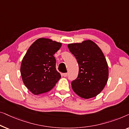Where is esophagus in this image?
Listing matches in <instances>:
<instances>
[{"instance_id":"obj_1","label":"esophagus","mask_w":129,"mask_h":129,"mask_svg":"<svg viewBox=\"0 0 129 129\" xmlns=\"http://www.w3.org/2000/svg\"><path fill=\"white\" fill-rule=\"evenodd\" d=\"M67 75H68V74H67V73L62 74V76H63V77H67Z\"/></svg>"}]
</instances>
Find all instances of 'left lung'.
Instances as JSON below:
<instances>
[{
  "label": "left lung",
  "mask_w": 129,
  "mask_h": 129,
  "mask_svg": "<svg viewBox=\"0 0 129 129\" xmlns=\"http://www.w3.org/2000/svg\"><path fill=\"white\" fill-rule=\"evenodd\" d=\"M68 47L79 65L77 78L72 81L74 92L84 99L97 96L108 80L109 68L104 54L92 40L69 44Z\"/></svg>",
  "instance_id": "obj_1"
}]
</instances>
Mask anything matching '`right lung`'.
Listing matches in <instances>:
<instances>
[{"label": "right lung", "mask_w": 129, "mask_h": 129, "mask_svg": "<svg viewBox=\"0 0 129 129\" xmlns=\"http://www.w3.org/2000/svg\"><path fill=\"white\" fill-rule=\"evenodd\" d=\"M62 44L46 38H40L29 47L20 67L23 82L28 89L37 95L50 91L61 78L56 70L54 54Z\"/></svg>", "instance_id": "add662e5"}]
</instances>
